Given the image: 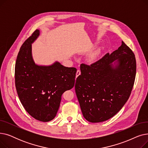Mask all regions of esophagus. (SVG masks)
Wrapping results in <instances>:
<instances>
[{
    "label": "esophagus",
    "mask_w": 148,
    "mask_h": 148,
    "mask_svg": "<svg viewBox=\"0 0 148 148\" xmlns=\"http://www.w3.org/2000/svg\"><path fill=\"white\" fill-rule=\"evenodd\" d=\"M80 74H81V71H80V70H77V73H76V77H77L79 75H80Z\"/></svg>",
    "instance_id": "34e87169"
}]
</instances>
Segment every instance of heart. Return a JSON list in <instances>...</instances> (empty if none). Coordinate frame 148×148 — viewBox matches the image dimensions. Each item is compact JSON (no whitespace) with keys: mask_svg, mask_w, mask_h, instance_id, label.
Masks as SVG:
<instances>
[{"mask_svg":"<svg viewBox=\"0 0 148 148\" xmlns=\"http://www.w3.org/2000/svg\"><path fill=\"white\" fill-rule=\"evenodd\" d=\"M97 56L95 55V54H92L89 58V61L90 62H94L96 60Z\"/></svg>","mask_w":148,"mask_h":148,"instance_id":"heart-1","label":"heart"}]
</instances>
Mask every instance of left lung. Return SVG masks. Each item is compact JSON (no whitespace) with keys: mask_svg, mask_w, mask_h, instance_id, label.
<instances>
[{"mask_svg":"<svg viewBox=\"0 0 148 148\" xmlns=\"http://www.w3.org/2000/svg\"><path fill=\"white\" fill-rule=\"evenodd\" d=\"M75 90L84 118L101 122L117 113L128 99L136 74L134 54L122 45L90 65L81 64Z\"/></svg>","mask_w":148,"mask_h":148,"instance_id":"obj_1","label":"left lung"}]
</instances>
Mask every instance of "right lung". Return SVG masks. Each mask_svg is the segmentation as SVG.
Instances as JSON below:
<instances>
[{
    "label": "right lung",
    "mask_w": 148,
    "mask_h": 148,
    "mask_svg": "<svg viewBox=\"0 0 148 148\" xmlns=\"http://www.w3.org/2000/svg\"><path fill=\"white\" fill-rule=\"evenodd\" d=\"M40 34L36 29L21 45L15 63V82L27 112L36 120L49 122L56 116L62 95L74 87L77 69L58 61L50 65L35 64L32 44Z\"/></svg>",
    "instance_id": "1"
}]
</instances>
